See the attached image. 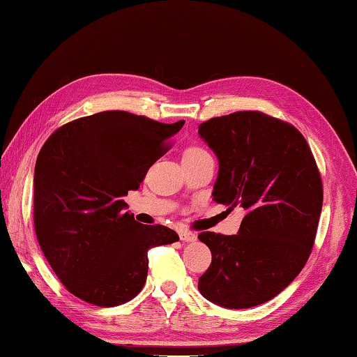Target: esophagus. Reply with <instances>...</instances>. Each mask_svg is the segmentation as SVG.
<instances>
[{"mask_svg":"<svg viewBox=\"0 0 357 357\" xmlns=\"http://www.w3.org/2000/svg\"><path fill=\"white\" fill-rule=\"evenodd\" d=\"M179 238L183 242H195L197 241V234L192 231H179Z\"/></svg>","mask_w":357,"mask_h":357,"instance_id":"esophagus-1","label":"esophagus"}]
</instances>
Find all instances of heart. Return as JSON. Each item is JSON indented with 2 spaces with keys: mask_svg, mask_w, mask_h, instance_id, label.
Segmentation results:
<instances>
[{
  "mask_svg": "<svg viewBox=\"0 0 357 357\" xmlns=\"http://www.w3.org/2000/svg\"><path fill=\"white\" fill-rule=\"evenodd\" d=\"M201 151L204 150H201V148H189V150L185 151V154H193V153H201Z\"/></svg>",
  "mask_w": 357,
  "mask_h": 357,
  "instance_id": "1",
  "label": "heart"
}]
</instances>
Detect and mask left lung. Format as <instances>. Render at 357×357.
<instances>
[{
  "label": "left lung",
  "instance_id": "left-lung-1",
  "mask_svg": "<svg viewBox=\"0 0 357 357\" xmlns=\"http://www.w3.org/2000/svg\"><path fill=\"white\" fill-rule=\"evenodd\" d=\"M198 134L218 159L213 201L246 212L234 236H198L212 252L198 290L222 307L259 306L307 262L323 204L319 168L296 128L262 112L211 119Z\"/></svg>",
  "mask_w": 357,
  "mask_h": 357
}]
</instances>
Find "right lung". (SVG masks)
Returning a JSON list of instances; mask_svg holds the SVG:
<instances>
[{"label":"right lung","instance_id":"add662e5","mask_svg":"<svg viewBox=\"0 0 357 357\" xmlns=\"http://www.w3.org/2000/svg\"><path fill=\"white\" fill-rule=\"evenodd\" d=\"M183 126L106 111L70 121L45 142L34 170V226L70 294L102 307L132 300L146 281L148 250L179 241L167 226L135 222L123 197L139 189Z\"/></svg>","mask_w":357,"mask_h":357}]
</instances>
